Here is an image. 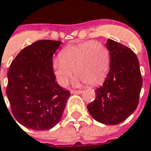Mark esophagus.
<instances>
[{"label":"esophagus","mask_w":151,"mask_h":151,"mask_svg":"<svg viewBox=\"0 0 151 151\" xmlns=\"http://www.w3.org/2000/svg\"><path fill=\"white\" fill-rule=\"evenodd\" d=\"M82 92H83L82 91H75V90H71V91H70V93H71L72 94H75V93H77V94H81Z\"/></svg>","instance_id":"obj_1"}]
</instances>
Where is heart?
<instances>
[{
  "mask_svg": "<svg viewBox=\"0 0 151 151\" xmlns=\"http://www.w3.org/2000/svg\"><path fill=\"white\" fill-rule=\"evenodd\" d=\"M110 66V54L101 43L88 40L66 47L60 52V58L54 59L53 69L60 85L64 86L71 76L77 77L74 84L84 83L97 85L104 80Z\"/></svg>",
  "mask_w": 151,
  "mask_h": 151,
  "instance_id": "1",
  "label": "heart"
}]
</instances>
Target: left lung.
I'll list each match as a JSON object with an SVG mask.
<instances>
[{
    "label": "left lung",
    "instance_id": "obj_1",
    "mask_svg": "<svg viewBox=\"0 0 151 151\" xmlns=\"http://www.w3.org/2000/svg\"><path fill=\"white\" fill-rule=\"evenodd\" d=\"M106 46L111 56L110 70L102 86L95 91V100L87 105V110L95 121L116 125L136 110L143 79L132 50L111 39Z\"/></svg>",
    "mask_w": 151,
    "mask_h": 151
}]
</instances>
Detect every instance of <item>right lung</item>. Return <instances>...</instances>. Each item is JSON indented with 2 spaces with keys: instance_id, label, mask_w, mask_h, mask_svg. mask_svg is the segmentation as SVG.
Here are the masks:
<instances>
[{
  "instance_id": "right-lung-1",
  "label": "right lung",
  "mask_w": 151,
  "mask_h": 151,
  "mask_svg": "<svg viewBox=\"0 0 151 151\" xmlns=\"http://www.w3.org/2000/svg\"><path fill=\"white\" fill-rule=\"evenodd\" d=\"M61 44L35 41L24 48L10 66L6 93L14 118L27 128L49 130L63 116L70 93L55 81L53 69V56Z\"/></svg>"
}]
</instances>
